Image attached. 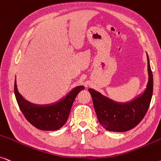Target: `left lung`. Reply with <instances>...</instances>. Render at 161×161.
<instances>
[{"instance_id":"1","label":"left lung","mask_w":161,"mask_h":161,"mask_svg":"<svg viewBox=\"0 0 161 161\" xmlns=\"http://www.w3.org/2000/svg\"><path fill=\"white\" fill-rule=\"evenodd\" d=\"M149 80L147 89L141 95L130 102L120 103L89 89L98 121L104 129L111 131L124 132L137 126L147 114L153 92V75L147 55Z\"/></svg>"}]
</instances>
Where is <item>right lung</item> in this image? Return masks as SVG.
<instances>
[{"instance_id": "right-lung-1", "label": "right lung", "mask_w": 161, "mask_h": 161, "mask_svg": "<svg viewBox=\"0 0 161 161\" xmlns=\"http://www.w3.org/2000/svg\"><path fill=\"white\" fill-rule=\"evenodd\" d=\"M84 86H79L57 103L48 106H38L24 100L17 89L14 83V95L20 111L32 126L43 131L58 130L64 126L69 115L71 108L76 96Z\"/></svg>"}]
</instances>
